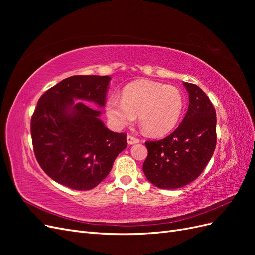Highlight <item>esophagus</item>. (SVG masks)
I'll return each mask as SVG.
<instances>
[{"label":"esophagus","mask_w":255,"mask_h":255,"mask_svg":"<svg viewBox=\"0 0 255 255\" xmlns=\"http://www.w3.org/2000/svg\"><path fill=\"white\" fill-rule=\"evenodd\" d=\"M127 140H128V144H135V143L139 142V139H138V138H136V137H134V136H132V135H128Z\"/></svg>","instance_id":"esophagus-1"}]
</instances>
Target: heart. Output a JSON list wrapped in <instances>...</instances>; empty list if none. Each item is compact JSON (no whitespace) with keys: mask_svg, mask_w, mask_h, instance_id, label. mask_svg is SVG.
Listing matches in <instances>:
<instances>
[{"mask_svg":"<svg viewBox=\"0 0 255 255\" xmlns=\"http://www.w3.org/2000/svg\"><path fill=\"white\" fill-rule=\"evenodd\" d=\"M184 107L185 98L177 87L142 80L127 85L121 92V101L110 98L105 109L116 128H125L138 116L139 127L145 134L163 136L176 127Z\"/></svg>","mask_w":255,"mask_h":255,"instance_id":"b5f03b06","label":"heart"}]
</instances>
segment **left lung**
<instances>
[{
	"label": "left lung",
	"instance_id": "obj_1",
	"mask_svg": "<svg viewBox=\"0 0 255 255\" xmlns=\"http://www.w3.org/2000/svg\"><path fill=\"white\" fill-rule=\"evenodd\" d=\"M189 105L181 125L164 139L145 141L148 149L142 170L161 189L181 188L195 181L211 160L217 142L216 111L205 92L184 83Z\"/></svg>",
	"mask_w": 255,
	"mask_h": 255
}]
</instances>
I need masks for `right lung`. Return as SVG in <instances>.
Wrapping results in <instances>:
<instances>
[{
  "mask_svg": "<svg viewBox=\"0 0 255 255\" xmlns=\"http://www.w3.org/2000/svg\"><path fill=\"white\" fill-rule=\"evenodd\" d=\"M110 81L107 75L65 79L40 97L30 119L38 164L52 180L71 189L95 188L128 145L127 134L112 132L99 118L101 111L86 104L103 107Z\"/></svg>",
  "mask_w": 255,
  "mask_h": 255,
  "instance_id": "right-lung-1",
  "label": "right lung"
}]
</instances>
